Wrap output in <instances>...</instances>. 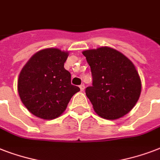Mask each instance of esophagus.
<instances>
[{"mask_svg": "<svg viewBox=\"0 0 160 160\" xmlns=\"http://www.w3.org/2000/svg\"><path fill=\"white\" fill-rule=\"evenodd\" d=\"M85 85H84V84H82V85H80V90H81V91H84V90H85Z\"/></svg>", "mask_w": 160, "mask_h": 160, "instance_id": "34e87169", "label": "esophagus"}]
</instances>
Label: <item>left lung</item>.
Returning a JSON list of instances; mask_svg holds the SVG:
<instances>
[{
    "label": "left lung",
    "mask_w": 160,
    "mask_h": 160,
    "mask_svg": "<svg viewBox=\"0 0 160 160\" xmlns=\"http://www.w3.org/2000/svg\"><path fill=\"white\" fill-rule=\"evenodd\" d=\"M92 74L85 94L95 111L106 119L124 116L136 105L141 80L134 64L119 51L100 47L83 51Z\"/></svg>",
    "instance_id": "left-lung-1"
}]
</instances>
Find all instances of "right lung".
I'll return each mask as SVG.
<instances>
[{"label": "right lung", "mask_w": 160, "mask_h": 160, "mask_svg": "<svg viewBox=\"0 0 160 160\" xmlns=\"http://www.w3.org/2000/svg\"><path fill=\"white\" fill-rule=\"evenodd\" d=\"M68 52L48 48L36 52L22 68L18 93L29 111L43 119H53L65 111L80 88L71 85L70 73L64 68Z\"/></svg>", "instance_id": "obj_1"}]
</instances>
